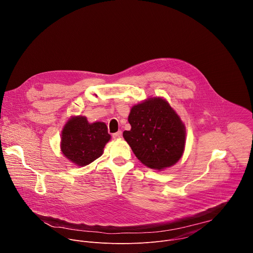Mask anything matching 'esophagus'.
<instances>
[{
    "label": "esophagus",
    "instance_id": "obj_1",
    "mask_svg": "<svg viewBox=\"0 0 253 253\" xmlns=\"http://www.w3.org/2000/svg\"><path fill=\"white\" fill-rule=\"evenodd\" d=\"M122 136V132L121 131H118V132H116V133H114V134H112V137L114 138V139H117V138H120Z\"/></svg>",
    "mask_w": 253,
    "mask_h": 253
}]
</instances>
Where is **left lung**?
<instances>
[{"label":"left lung","instance_id":"8db88e82","mask_svg":"<svg viewBox=\"0 0 253 253\" xmlns=\"http://www.w3.org/2000/svg\"><path fill=\"white\" fill-rule=\"evenodd\" d=\"M131 130L123 137L135 156L152 169H164L181 158L185 146V127L167 101L150 98L130 111Z\"/></svg>","mask_w":253,"mask_h":253}]
</instances>
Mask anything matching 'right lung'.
<instances>
[{"instance_id": "right-lung-1", "label": "right lung", "mask_w": 253, "mask_h": 253, "mask_svg": "<svg viewBox=\"0 0 253 253\" xmlns=\"http://www.w3.org/2000/svg\"><path fill=\"white\" fill-rule=\"evenodd\" d=\"M110 138L105 123L90 124L85 117H73L62 131L61 150L73 163L85 166L103 154L105 144Z\"/></svg>"}]
</instances>
